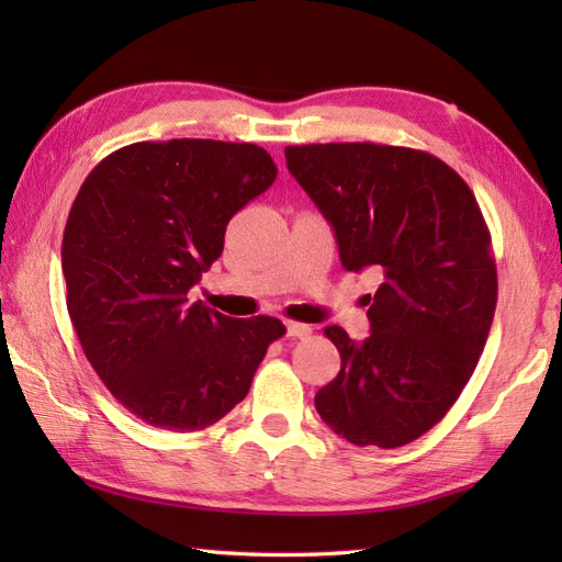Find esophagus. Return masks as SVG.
<instances>
[{"instance_id": "esophagus-1", "label": "esophagus", "mask_w": 562, "mask_h": 562, "mask_svg": "<svg viewBox=\"0 0 562 562\" xmlns=\"http://www.w3.org/2000/svg\"><path fill=\"white\" fill-rule=\"evenodd\" d=\"M288 336L290 338H308V336H312V328H308L306 324H296V321H290Z\"/></svg>"}]
</instances>
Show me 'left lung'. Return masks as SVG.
<instances>
[{"mask_svg": "<svg viewBox=\"0 0 562 562\" xmlns=\"http://www.w3.org/2000/svg\"><path fill=\"white\" fill-rule=\"evenodd\" d=\"M284 157L336 232L342 268L381 274L367 296L369 338L326 328L340 372L318 389L316 411L357 447L408 445L447 415L491 333L497 268L479 202L420 149L330 142Z\"/></svg>", "mask_w": 562, "mask_h": 562, "instance_id": "1", "label": "left lung"}]
</instances>
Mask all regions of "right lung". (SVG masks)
I'll use <instances>...</instances> for the list:
<instances>
[{"label": "right lung", "instance_id": "obj_1", "mask_svg": "<svg viewBox=\"0 0 562 562\" xmlns=\"http://www.w3.org/2000/svg\"><path fill=\"white\" fill-rule=\"evenodd\" d=\"M278 166L246 142H135L81 183L63 238L67 312L113 396L154 427L205 429L246 398L280 318H229L188 292Z\"/></svg>", "mask_w": 562, "mask_h": 562}]
</instances>
